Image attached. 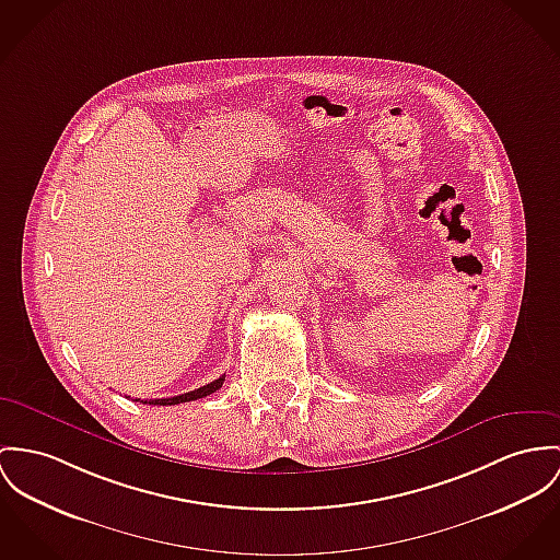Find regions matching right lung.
I'll use <instances>...</instances> for the list:
<instances>
[{"mask_svg":"<svg viewBox=\"0 0 560 560\" xmlns=\"http://www.w3.org/2000/svg\"><path fill=\"white\" fill-rule=\"evenodd\" d=\"M223 382H225V375H221L219 380L207 384V386L191 389V392H185V394H178V396H173V398H155V400H140V402H149V405H178V402H189V400H198V398H205V396L213 394L219 387L223 386Z\"/></svg>","mask_w":560,"mask_h":560,"instance_id":"add662e5","label":"right lung"}]
</instances>
